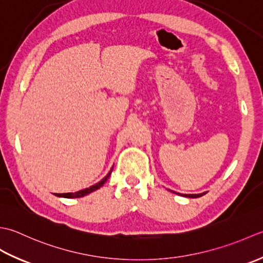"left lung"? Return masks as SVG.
Here are the masks:
<instances>
[{
    "label": "left lung",
    "mask_w": 263,
    "mask_h": 263,
    "mask_svg": "<svg viewBox=\"0 0 263 263\" xmlns=\"http://www.w3.org/2000/svg\"><path fill=\"white\" fill-rule=\"evenodd\" d=\"M206 192H204V193H202V194H185L184 196H186V197H192V199H195V197H200V196H203L205 194Z\"/></svg>",
    "instance_id": "obj_1"
}]
</instances>
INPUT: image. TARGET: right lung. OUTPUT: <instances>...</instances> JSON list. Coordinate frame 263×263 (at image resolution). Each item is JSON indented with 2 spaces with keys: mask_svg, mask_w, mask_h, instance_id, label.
<instances>
[{
  "mask_svg": "<svg viewBox=\"0 0 263 263\" xmlns=\"http://www.w3.org/2000/svg\"><path fill=\"white\" fill-rule=\"evenodd\" d=\"M111 171H112V169H111ZM111 171L104 177L103 179H102L101 181H99L98 184L90 186L89 189H85V190H82V191L76 192V193H63V194H55V195L57 196H61V197H67V199H73V197H82V196L87 195V194H89V193H92V192H94L96 190H99L101 186H103V184L105 183L106 180H108V178L110 177Z\"/></svg>",
  "mask_w": 263,
  "mask_h": 263,
  "instance_id": "1",
  "label": "right lung"
}]
</instances>
